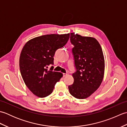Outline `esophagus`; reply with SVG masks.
I'll use <instances>...</instances> for the list:
<instances>
[{
  "instance_id": "obj_1",
  "label": "esophagus",
  "mask_w": 127,
  "mask_h": 127,
  "mask_svg": "<svg viewBox=\"0 0 127 127\" xmlns=\"http://www.w3.org/2000/svg\"><path fill=\"white\" fill-rule=\"evenodd\" d=\"M67 75H68V73H64L63 74V77H65V76H67Z\"/></svg>"
}]
</instances>
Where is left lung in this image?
Listing matches in <instances>:
<instances>
[{
	"instance_id": "left-lung-1",
	"label": "left lung",
	"mask_w": 127,
	"mask_h": 127,
	"mask_svg": "<svg viewBox=\"0 0 127 127\" xmlns=\"http://www.w3.org/2000/svg\"><path fill=\"white\" fill-rule=\"evenodd\" d=\"M74 45L72 52L76 72L72 74L74 83L69 86V92L75 98H88L96 91L103 80L105 60L100 45L93 37L70 33Z\"/></svg>"
}]
</instances>
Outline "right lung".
I'll use <instances>...</instances> for the list:
<instances>
[{
  "mask_svg": "<svg viewBox=\"0 0 127 127\" xmlns=\"http://www.w3.org/2000/svg\"><path fill=\"white\" fill-rule=\"evenodd\" d=\"M70 34H47L35 37L26 43L20 57V69L27 87L40 98L52 93L56 83L63 77L60 72L53 71L56 51L63 47Z\"/></svg>",
  "mask_w": 127,
  "mask_h": 127,
  "instance_id": "right-lung-1",
  "label": "right lung"
}]
</instances>
